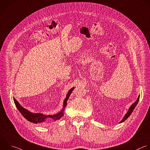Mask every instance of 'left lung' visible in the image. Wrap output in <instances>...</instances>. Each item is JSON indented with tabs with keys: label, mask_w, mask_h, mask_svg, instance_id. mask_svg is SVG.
Listing matches in <instances>:
<instances>
[{
	"label": "left lung",
	"mask_w": 150,
	"mask_h": 150,
	"mask_svg": "<svg viewBox=\"0 0 150 150\" xmlns=\"http://www.w3.org/2000/svg\"><path fill=\"white\" fill-rule=\"evenodd\" d=\"M139 95L138 96V98H137V99L136 100V101L134 103H133L131 105V107L129 108V110H128V112L125 114V115H124V118H122V120L120 122V123H121V122H123L124 121H125L129 116H130V115L132 114V111H134V108H135V107H136V105H137V104H138V101H139Z\"/></svg>",
	"instance_id": "8db88e82"
}]
</instances>
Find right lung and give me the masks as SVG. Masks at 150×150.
Returning a JSON list of instances; mask_svg holds the SVG:
<instances>
[{"label": "right lung", "instance_id": "1", "mask_svg": "<svg viewBox=\"0 0 150 150\" xmlns=\"http://www.w3.org/2000/svg\"><path fill=\"white\" fill-rule=\"evenodd\" d=\"M75 87L72 88L69 90L68 92L66 98H65L64 101V104H63V108L61 110V111L58 112L57 114H54V115H45L42 113H33L32 112H30L28 110L23 108L21 104L19 103V102L16 100V99L13 98V101L16 105V107H17L18 110L19 111V112L22 114V115L23 116L25 119H26L28 121L33 122L35 124H43V122H45L46 121H49L53 120L54 121H56L57 120H60L64 115V111L65 110V108L67 107V101L68 100L69 97L72 93V91L74 89Z\"/></svg>", "mask_w": 150, "mask_h": 150}]
</instances>
